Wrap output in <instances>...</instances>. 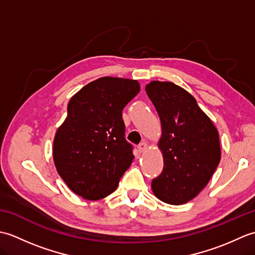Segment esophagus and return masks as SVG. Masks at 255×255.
Wrapping results in <instances>:
<instances>
[{
    "label": "esophagus",
    "mask_w": 255,
    "mask_h": 255,
    "mask_svg": "<svg viewBox=\"0 0 255 255\" xmlns=\"http://www.w3.org/2000/svg\"><path fill=\"white\" fill-rule=\"evenodd\" d=\"M147 148H148L147 142H142V143H140V144L138 145V150H139L140 153L145 152V151H147Z\"/></svg>",
    "instance_id": "obj_1"
}]
</instances>
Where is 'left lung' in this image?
<instances>
[{"instance_id": "left-lung-1", "label": "left lung", "mask_w": 255, "mask_h": 255, "mask_svg": "<svg viewBox=\"0 0 255 255\" xmlns=\"http://www.w3.org/2000/svg\"><path fill=\"white\" fill-rule=\"evenodd\" d=\"M145 92L161 122L163 171L151 182L156 198L182 205L207 185L220 162L219 133L196 101L173 82L151 81Z\"/></svg>"}]
</instances>
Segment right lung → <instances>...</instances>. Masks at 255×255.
<instances>
[{"label": "right lung", "instance_id": "right-lung-1", "mask_svg": "<svg viewBox=\"0 0 255 255\" xmlns=\"http://www.w3.org/2000/svg\"><path fill=\"white\" fill-rule=\"evenodd\" d=\"M139 91L137 80L103 77L71 97L67 118L53 138L52 156L58 174L74 194L99 200L116 191L133 160L122 112Z\"/></svg>", "mask_w": 255, "mask_h": 255}]
</instances>
